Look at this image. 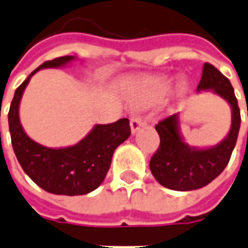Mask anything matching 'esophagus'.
<instances>
[{
	"label": "esophagus",
	"instance_id": "34e87169",
	"mask_svg": "<svg viewBox=\"0 0 248 248\" xmlns=\"http://www.w3.org/2000/svg\"><path fill=\"white\" fill-rule=\"evenodd\" d=\"M145 124H146L145 119L142 118V117H133V118H131V121H130L131 133H133V134H135V133H137V131H138V130H140Z\"/></svg>",
	"mask_w": 248,
	"mask_h": 248
}]
</instances>
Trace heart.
I'll use <instances>...</instances> for the list:
<instances>
[{
    "label": "heart",
    "mask_w": 248,
    "mask_h": 248,
    "mask_svg": "<svg viewBox=\"0 0 248 248\" xmlns=\"http://www.w3.org/2000/svg\"><path fill=\"white\" fill-rule=\"evenodd\" d=\"M174 83V78L169 77H159V78H153L150 81L145 82L137 94L138 102L153 103L156 101H161L170 93Z\"/></svg>",
    "instance_id": "obj_1"
}]
</instances>
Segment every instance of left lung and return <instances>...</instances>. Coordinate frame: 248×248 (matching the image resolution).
Instances as JSON below:
<instances>
[{
    "label": "left lung",
    "instance_id": "8db88e82",
    "mask_svg": "<svg viewBox=\"0 0 248 248\" xmlns=\"http://www.w3.org/2000/svg\"><path fill=\"white\" fill-rule=\"evenodd\" d=\"M208 90L223 98L231 108V127L218 145L204 149L187 145L181 135L179 113L167 117L155 126L161 145L151 158L150 170L156 182L170 190L190 191L207 186L223 171L232 154L240 127V111L234 87L217 67L204 63L197 92Z\"/></svg>",
    "mask_w": 248,
    "mask_h": 248
}]
</instances>
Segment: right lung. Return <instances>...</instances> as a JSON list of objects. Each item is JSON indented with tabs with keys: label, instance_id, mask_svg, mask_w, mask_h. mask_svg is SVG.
<instances>
[{
	"label": "right lung",
	"instance_id": "add662e5",
	"mask_svg": "<svg viewBox=\"0 0 248 248\" xmlns=\"http://www.w3.org/2000/svg\"><path fill=\"white\" fill-rule=\"evenodd\" d=\"M73 61L76 57L65 56L38 66L17 87L8 114L12 146L24 171L45 191L70 197L89 194L103 182L114 151L131 134L127 118L95 124L83 140L69 147H46L25 133L19 121V103L30 78L41 69L63 67Z\"/></svg>",
	"mask_w": 248,
	"mask_h": 248
}]
</instances>
